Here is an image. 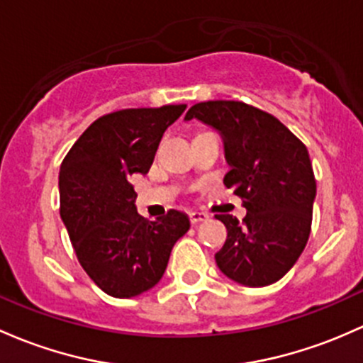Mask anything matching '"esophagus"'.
<instances>
[{
    "instance_id": "34e87169",
    "label": "esophagus",
    "mask_w": 363,
    "mask_h": 363,
    "mask_svg": "<svg viewBox=\"0 0 363 363\" xmlns=\"http://www.w3.org/2000/svg\"><path fill=\"white\" fill-rule=\"evenodd\" d=\"M207 213H203V212H191L189 213V220H191V224H200V223H203L205 219H207Z\"/></svg>"
}]
</instances>
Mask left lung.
Instances as JSON below:
<instances>
[{"mask_svg":"<svg viewBox=\"0 0 363 363\" xmlns=\"http://www.w3.org/2000/svg\"><path fill=\"white\" fill-rule=\"evenodd\" d=\"M193 118L223 135L231 165L224 184L247 208L242 223L230 213L216 216L228 230L217 266L242 285H272L310 238L316 181L306 146L278 118L245 102H198L186 113V120Z\"/></svg>","mask_w":363,"mask_h":363,"instance_id":"obj_1","label":"left lung"}]
</instances>
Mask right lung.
<instances>
[{"label":"right lung","instance_id":"1","mask_svg":"<svg viewBox=\"0 0 363 363\" xmlns=\"http://www.w3.org/2000/svg\"><path fill=\"white\" fill-rule=\"evenodd\" d=\"M186 104L121 109L97 118L72 144L59 174L60 217L76 257L101 291L133 297L165 273L189 219L172 211L156 220L137 212L133 174L150 170L163 132Z\"/></svg>","mask_w":363,"mask_h":363}]
</instances>
